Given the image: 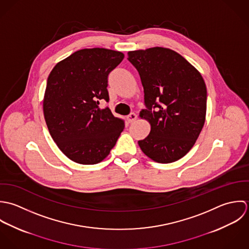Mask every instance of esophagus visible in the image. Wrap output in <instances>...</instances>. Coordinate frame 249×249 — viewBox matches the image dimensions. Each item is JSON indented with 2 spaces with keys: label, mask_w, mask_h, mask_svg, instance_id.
I'll use <instances>...</instances> for the list:
<instances>
[{
  "label": "esophagus",
  "mask_w": 249,
  "mask_h": 249,
  "mask_svg": "<svg viewBox=\"0 0 249 249\" xmlns=\"http://www.w3.org/2000/svg\"><path fill=\"white\" fill-rule=\"evenodd\" d=\"M136 119H137V114H136L135 112H132V113H130V114L127 116V120H128L129 123L134 122Z\"/></svg>",
  "instance_id": "esophagus-1"
}]
</instances>
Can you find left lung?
<instances>
[{
    "label": "left lung",
    "mask_w": 249,
    "mask_h": 249,
    "mask_svg": "<svg viewBox=\"0 0 249 249\" xmlns=\"http://www.w3.org/2000/svg\"><path fill=\"white\" fill-rule=\"evenodd\" d=\"M139 71L145 109L140 117L151 125L139 145L151 160L169 163L195 145L204 126L207 89L198 70L175 51L162 47L128 52Z\"/></svg>",
    "instance_id": "8db88e82"
}]
</instances>
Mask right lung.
<instances>
[{
    "instance_id": "obj_1",
    "label": "right lung",
    "mask_w": 249,
    "mask_h": 249,
    "mask_svg": "<svg viewBox=\"0 0 249 249\" xmlns=\"http://www.w3.org/2000/svg\"><path fill=\"white\" fill-rule=\"evenodd\" d=\"M124 53L104 48L83 49L51 71L43 99L44 118L60 151L81 164L102 161L115 145L124 121L100 100L108 102L107 76Z\"/></svg>"
}]
</instances>
